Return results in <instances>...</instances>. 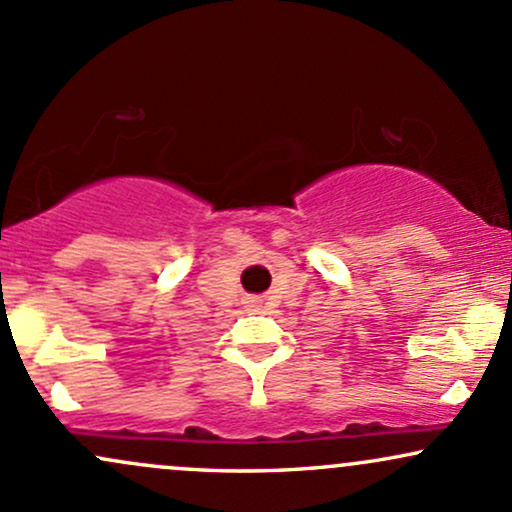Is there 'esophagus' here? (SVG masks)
<instances>
[{"label": "esophagus", "mask_w": 512, "mask_h": 512, "mask_svg": "<svg viewBox=\"0 0 512 512\" xmlns=\"http://www.w3.org/2000/svg\"><path fill=\"white\" fill-rule=\"evenodd\" d=\"M244 304H246V311H261L263 299L261 297H246Z\"/></svg>", "instance_id": "1"}]
</instances>
